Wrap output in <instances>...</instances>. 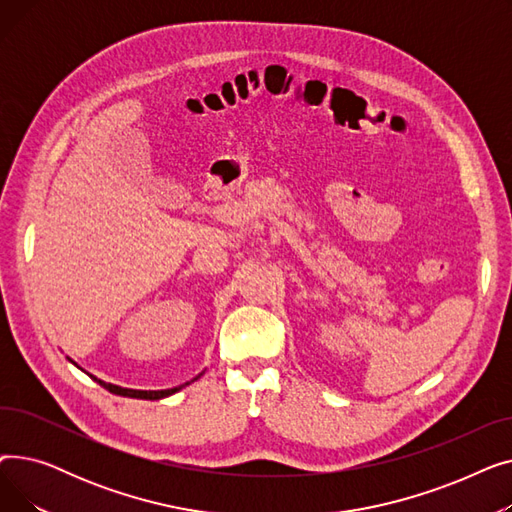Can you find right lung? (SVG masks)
<instances>
[{
  "mask_svg": "<svg viewBox=\"0 0 512 512\" xmlns=\"http://www.w3.org/2000/svg\"><path fill=\"white\" fill-rule=\"evenodd\" d=\"M91 378H93L99 386H103L105 390H110L112 394H120V396H128V398H145V400H159V398H166V396H170V394H174V392L182 390L184 386H188V382H186V384H182V386L168 388V390H132V388H120V386H114V384H107V382H103V380L95 378V375H91ZM195 380H197V378H195ZM195 380H193V382H195Z\"/></svg>",
  "mask_w": 512,
  "mask_h": 512,
  "instance_id": "right-lung-1",
  "label": "right lung"
}]
</instances>
